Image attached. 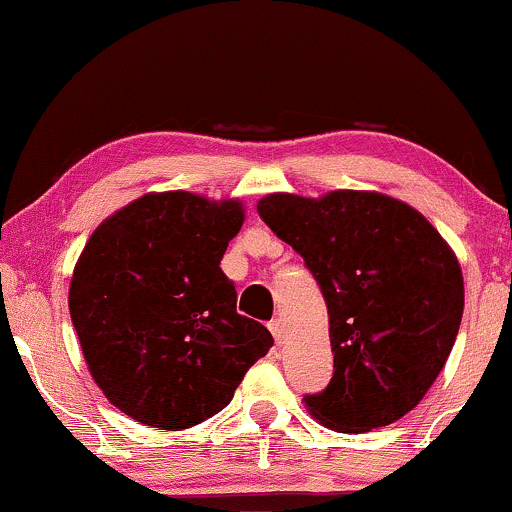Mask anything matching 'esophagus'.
Wrapping results in <instances>:
<instances>
[{
    "mask_svg": "<svg viewBox=\"0 0 512 512\" xmlns=\"http://www.w3.org/2000/svg\"><path fill=\"white\" fill-rule=\"evenodd\" d=\"M268 329L272 331V336H275V343L282 345L284 343V324H282V320H272L268 324Z\"/></svg>",
    "mask_w": 512,
    "mask_h": 512,
    "instance_id": "34e87169",
    "label": "esophagus"
}]
</instances>
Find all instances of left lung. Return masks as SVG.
<instances>
[{
	"instance_id": "obj_1",
	"label": "left lung",
	"mask_w": 512,
	"mask_h": 512,
	"mask_svg": "<svg viewBox=\"0 0 512 512\" xmlns=\"http://www.w3.org/2000/svg\"><path fill=\"white\" fill-rule=\"evenodd\" d=\"M256 207L303 256L327 301L334 376L303 397L310 416L336 433H369L409 414L461 327L454 249L421 211L374 190L272 192Z\"/></svg>"
}]
</instances>
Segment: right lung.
<instances>
[{
	"label": "right lung",
	"instance_id": "right-lung-1",
	"mask_svg": "<svg viewBox=\"0 0 512 512\" xmlns=\"http://www.w3.org/2000/svg\"><path fill=\"white\" fill-rule=\"evenodd\" d=\"M244 223L240 199L148 192L91 232L70 280V317L110 404L159 430L218 414L272 348L261 322L237 313L221 270Z\"/></svg>",
	"mask_w": 512,
	"mask_h": 512
}]
</instances>
